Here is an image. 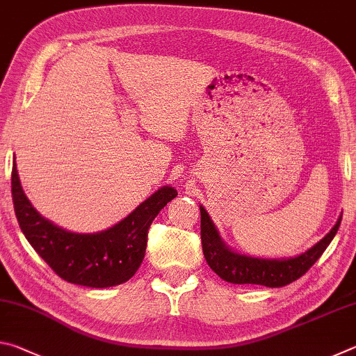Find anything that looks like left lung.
Wrapping results in <instances>:
<instances>
[{
	"instance_id": "1",
	"label": "left lung",
	"mask_w": 356,
	"mask_h": 356,
	"mask_svg": "<svg viewBox=\"0 0 356 356\" xmlns=\"http://www.w3.org/2000/svg\"><path fill=\"white\" fill-rule=\"evenodd\" d=\"M201 209V240L204 257L209 267L220 276L221 280L232 284H259L265 287H282L301 278L323 254L327 246L334 238L339 229L342 213L336 225L309 250L293 257L268 259L242 254L225 243L215 222L210 218L207 210Z\"/></svg>"
}]
</instances>
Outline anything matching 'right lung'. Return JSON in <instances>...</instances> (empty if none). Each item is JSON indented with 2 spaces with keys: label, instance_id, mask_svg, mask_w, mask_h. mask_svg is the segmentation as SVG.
Masks as SVG:
<instances>
[{
  "label": "right lung",
  "instance_id": "add662e5",
  "mask_svg": "<svg viewBox=\"0 0 356 356\" xmlns=\"http://www.w3.org/2000/svg\"><path fill=\"white\" fill-rule=\"evenodd\" d=\"M176 196V188L165 185L105 231L72 232L33 207L22 188L15 156L12 160V201L22 232L53 272L78 286L104 289L129 281L146 254L150 222Z\"/></svg>",
  "mask_w": 356,
  "mask_h": 356
}]
</instances>
